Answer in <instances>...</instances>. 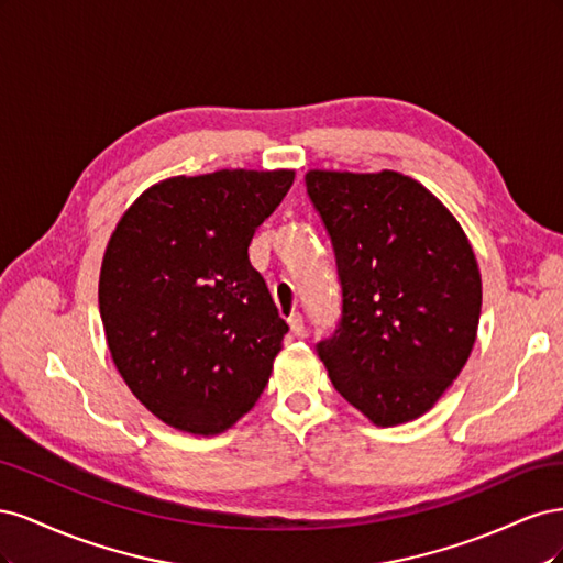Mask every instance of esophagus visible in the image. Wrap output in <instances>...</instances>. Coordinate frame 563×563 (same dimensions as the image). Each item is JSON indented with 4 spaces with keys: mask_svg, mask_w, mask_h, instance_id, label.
<instances>
[{
    "mask_svg": "<svg viewBox=\"0 0 563 563\" xmlns=\"http://www.w3.org/2000/svg\"><path fill=\"white\" fill-rule=\"evenodd\" d=\"M288 327H291V333L296 338H305V321H302L300 312H294L291 317H288Z\"/></svg>",
    "mask_w": 563,
    "mask_h": 563,
    "instance_id": "obj_1",
    "label": "esophagus"
}]
</instances>
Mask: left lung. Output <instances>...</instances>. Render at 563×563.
Returning <instances> with one entry per match:
<instances>
[{
	"instance_id": "obj_1",
	"label": "left lung",
	"mask_w": 563,
	"mask_h": 563,
	"mask_svg": "<svg viewBox=\"0 0 563 563\" xmlns=\"http://www.w3.org/2000/svg\"><path fill=\"white\" fill-rule=\"evenodd\" d=\"M343 314L317 354L378 428L420 418L463 371L482 314L470 240L428 187L397 172H308Z\"/></svg>"
}]
</instances>
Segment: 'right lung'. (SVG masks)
<instances>
[{
  "label": "right lung",
  "mask_w": 563,
  "mask_h": 563,
  "mask_svg": "<svg viewBox=\"0 0 563 563\" xmlns=\"http://www.w3.org/2000/svg\"><path fill=\"white\" fill-rule=\"evenodd\" d=\"M296 174L223 168L166 178L119 220L98 305L112 362L150 413L220 434L249 413L288 331L249 261Z\"/></svg>",
  "instance_id": "add662e5"
}]
</instances>
